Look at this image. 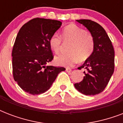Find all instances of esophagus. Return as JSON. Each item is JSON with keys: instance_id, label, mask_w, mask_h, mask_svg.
Listing matches in <instances>:
<instances>
[{"instance_id": "1", "label": "esophagus", "mask_w": 123, "mask_h": 123, "mask_svg": "<svg viewBox=\"0 0 123 123\" xmlns=\"http://www.w3.org/2000/svg\"><path fill=\"white\" fill-rule=\"evenodd\" d=\"M66 70L67 72H71V69L70 68H66Z\"/></svg>"}]
</instances>
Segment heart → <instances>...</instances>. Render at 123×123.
Instances as JSON below:
<instances>
[{"label":"heart","mask_w":123,"mask_h":123,"mask_svg":"<svg viewBox=\"0 0 123 123\" xmlns=\"http://www.w3.org/2000/svg\"><path fill=\"white\" fill-rule=\"evenodd\" d=\"M64 43H71L68 53L60 54L55 58L58 65L72 66L80 59L85 61L91 55L94 50L95 43L91 34L75 25H69L64 28L61 36L54 34L49 39L50 48L58 54Z\"/></svg>","instance_id":"obj_1"}]
</instances>
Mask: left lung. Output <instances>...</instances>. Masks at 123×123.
<instances>
[{"label":"left lung","instance_id":"8db88e82","mask_svg":"<svg viewBox=\"0 0 123 123\" xmlns=\"http://www.w3.org/2000/svg\"><path fill=\"white\" fill-rule=\"evenodd\" d=\"M84 25L94 39L95 46L92 55L79 69H85L84 79L75 84L79 92L85 95H96L105 89L114 71V50L105 29L91 20H77Z\"/></svg>","mask_w":123,"mask_h":123}]
</instances>
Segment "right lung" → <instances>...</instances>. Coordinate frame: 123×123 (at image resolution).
Here are the masks:
<instances>
[{
    "mask_svg": "<svg viewBox=\"0 0 123 123\" xmlns=\"http://www.w3.org/2000/svg\"><path fill=\"white\" fill-rule=\"evenodd\" d=\"M55 20L36 18L22 26L12 50V75L28 93L40 94L48 91L63 67L47 66L54 59L50 37L61 26Z\"/></svg>",
    "mask_w": 123,
    "mask_h": 123,
    "instance_id": "obj_1",
    "label": "right lung"
}]
</instances>
